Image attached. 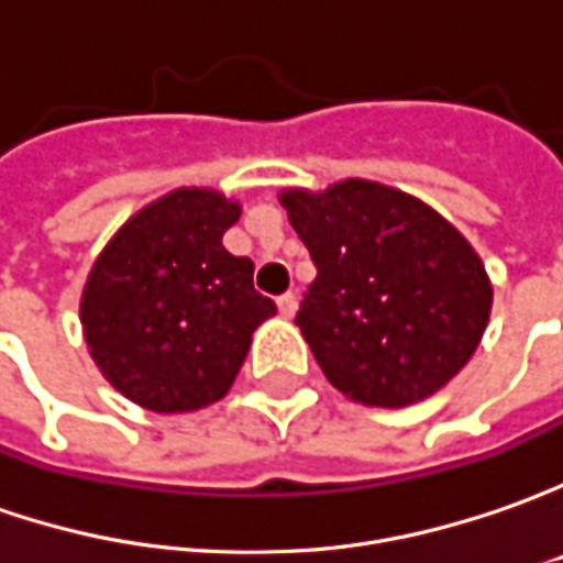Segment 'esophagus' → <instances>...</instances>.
Listing matches in <instances>:
<instances>
[{"instance_id":"34e87169","label":"esophagus","mask_w":563,"mask_h":563,"mask_svg":"<svg viewBox=\"0 0 563 563\" xmlns=\"http://www.w3.org/2000/svg\"><path fill=\"white\" fill-rule=\"evenodd\" d=\"M296 305H299V301H296L292 292H283L280 299H277V308H280L283 318H292V314H296Z\"/></svg>"}]
</instances>
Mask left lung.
<instances>
[{
  "mask_svg": "<svg viewBox=\"0 0 563 563\" xmlns=\"http://www.w3.org/2000/svg\"><path fill=\"white\" fill-rule=\"evenodd\" d=\"M280 205L318 267L296 323L342 396L405 408L474 358L493 280L437 208L361 177L318 192L289 186Z\"/></svg>",
  "mask_w": 563,
  "mask_h": 563,
  "instance_id": "left-lung-1",
  "label": "left lung"
}]
</instances>
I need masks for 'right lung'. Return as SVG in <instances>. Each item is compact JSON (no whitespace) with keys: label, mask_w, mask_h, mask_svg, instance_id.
Returning a JSON list of instances; mask_svg holds the SVG:
<instances>
[{"label":"right lung","mask_w":563,"mask_h":563,"mask_svg":"<svg viewBox=\"0 0 563 563\" xmlns=\"http://www.w3.org/2000/svg\"><path fill=\"white\" fill-rule=\"evenodd\" d=\"M243 205L180 186L143 205L106 243L80 292V327L99 374L133 405L186 415L230 393L252 333L277 314L255 264L223 249Z\"/></svg>","instance_id":"add662e5"}]
</instances>
